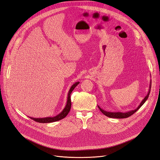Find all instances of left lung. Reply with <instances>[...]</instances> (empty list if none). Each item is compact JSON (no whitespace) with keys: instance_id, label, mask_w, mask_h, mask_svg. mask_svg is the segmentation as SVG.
Returning a JSON list of instances; mask_svg holds the SVG:
<instances>
[{"instance_id":"8db88e82","label":"left lung","mask_w":160,"mask_h":160,"mask_svg":"<svg viewBox=\"0 0 160 160\" xmlns=\"http://www.w3.org/2000/svg\"><path fill=\"white\" fill-rule=\"evenodd\" d=\"M150 89H151V86H150V89H149V92L148 93V95L144 97V99L142 101L141 103L140 104V105L137 108V109H135L134 110H131V111H129V112H125V113L118 112H107V111L103 110L99 106H98V107H99V110H101V112L103 114H105V116H108L109 118H128V117L131 116V115H133L136 112V111H137L138 109H139L142 107V105H143V104L146 102V101H147V99L148 98L149 94L150 93Z\"/></svg>"}]
</instances>
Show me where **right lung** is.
<instances>
[{
  "label": "right lung",
  "instance_id": "right-lung-1",
  "mask_svg": "<svg viewBox=\"0 0 160 160\" xmlns=\"http://www.w3.org/2000/svg\"><path fill=\"white\" fill-rule=\"evenodd\" d=\"M79 84L78 82H76L75 84H74L72 87L71 88L70 90H69L68 93V97H67V105L65 106V108L63 109V110L62 112L57 115L55 117H48V118H30L31 119L34 120L37 122L39 123H50V122H57L58 120H60L61 119L64 118L67 116L68 113L69 112V111L71 110V94L72 92L73 91V89L76 88V86H77Z\"/></svg>",
  "mask_w": 160,
  "mask_h": 160
}]
</instances>
